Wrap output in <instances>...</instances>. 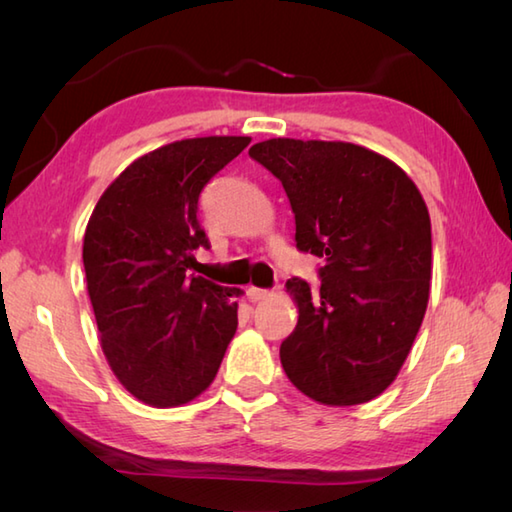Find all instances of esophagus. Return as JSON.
I'll return each instance as SVG.
<instances>
[{
	"instance_id": "esophagus-1",
	"label": "esophagus",
	"mask_w": 512,
	"mask_h": 512,
	"mask_svg": "<svg viewBox=\"0 0 512 512\" xmlns=\"http://www.w3.org/2000/svg\"><path fill=\"white\" fill-rule=\"evenodd\" d=\"M246 297H248V301L257 303V301H262V299L270 297V290H266V288H255V286H250V288H246Z\"/></svg>"
}]
</instances>
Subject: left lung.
<instances>
[{
    "label": "left lung",
    "mask_w": 512,
    "mask_h": 512,
    "mask_svg": "<svg viewBox=\"0 0 512 512\" xmlns=\"http://www.w3.org/2000/svg\"><path fill=\"white\" fill-rule=\"evenodd\" d=\"M248 156L284 184L297 248L323 257L319 290L286 284L299 308L279 350L286 376L332 407L380 396L427 312L431 220L418 187L396 162L341 140L270 138Z\"/></svg>",
    "instance_id": "1"
}]
</instances>
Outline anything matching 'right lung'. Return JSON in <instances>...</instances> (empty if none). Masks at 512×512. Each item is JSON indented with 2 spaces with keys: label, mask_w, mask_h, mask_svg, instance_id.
I'll list each match as a JSON object with an SVG mask.
<instances>
[{
  "label": "right lung",
  "mask_w": 512,
  "mask_h": 512,
  "mask_svg": "<svg viewBox=\"0 0 512 512\" xmlns=\"http://www.w3.org/2000/svg\"><path fill=\"white\" fill-rule=\"evenodd\" d=\"M248 136L187 138L134 160L96 202L83 237L103 354L151 407H178L213 383L237 330L239 288L187 275L209 248L200 193Z\"/></svg>",
  "instance_id": "right-lung-1"
}]
</instances>
